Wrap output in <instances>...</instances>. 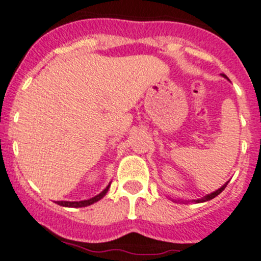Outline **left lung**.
I'll list each match as a JSON object with an SVG mask.
<instances>
[{
  "instance_id": "obj_1",
  "label": "left lung",
  "mask_w": 261,
  "mask_h": 261,
  "mask_svg": "<svg viewBox=\"0 0 261 261\" xmlns=\"http://www.w3.org/2000/svg\"><path fill=\"white\" fill-rule=\"evenodd\" d=\"M226 185H227V183H225V185H224V186L221 187V189H218L217 191L212 192V194H211V195H206V196H204L203 199H198V200H196V201H198V203H201V201H206V200H211V199L216 198V196H217L218 194H221V192L224 191V190H225V187H226Z\"/></svg>"
}]
</instances>
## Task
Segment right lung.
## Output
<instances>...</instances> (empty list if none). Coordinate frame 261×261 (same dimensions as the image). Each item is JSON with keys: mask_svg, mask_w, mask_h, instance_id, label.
Returning <instances> with one entry per match:
<instances>
[{"mask_svg": "<svg viewBox=\"0 0 261 261\" xmlns=\"http://www.w3.org/2000/svg\"><path fill=\"white\" fill-rule=\"evenodd\" d=\"M109 190V186L104 190L102 192H100L98 195H96L95 198L92 199H88V200H82V201H57L58 205H62V206H71V208H82V206H87V205H91V204L96 203L98 201L102 196H105V194L108 192Z\"/></svg>", "mask_w": 261, "mask_h": 261, "instance_id": "obj_1", "label": "right lung"}]
</instances>
